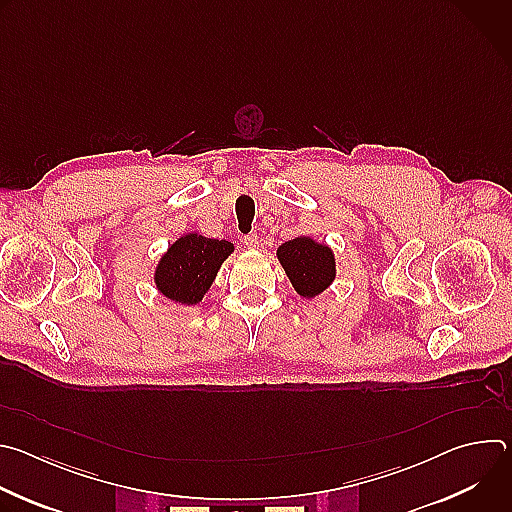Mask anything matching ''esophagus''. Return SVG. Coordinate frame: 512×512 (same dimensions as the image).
<instances>
[{
  "label": "esophagus",
  "mask_w": 512,
  "mask_h": 512,
  "mask_svg": "<svg viewBox=\"0 0 512 512\" xmlns=\"http://www.w3.org/2000/svg\"><path fill=\"white\" fill-rule=\"evenodd\" d=\"M243 243L247 245V249H257V247H259V237H257L255 233L245 235V237H243Z\"/></svg>",
  "instance_id": "34e87169"
}]
</instances>
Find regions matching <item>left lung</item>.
<instances>
[{"label":"left lung","mask_w":512,"mask_h":512,"mask_svg":"<svg viewBox=\"0 0 512 512\" xmlns=\"http://www.w3.org/2000/svg\"><path fill=\"white\" fill-rule=\"evenodd\" d=\"M277 259L302 298H316L336 277V259L328 245L296 237L277 249Z\"/></svg>","instance_id":"8db88e82"}]
</instances>
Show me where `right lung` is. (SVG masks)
<instances>
[{
  "mask_svg": "<svg viewBox=\"0 0 512 512\" xmlns=\"http://www.w3.org/2000/svg\"><path fill=\"white\" fill-rule=\"evenodd\" d=\"M235 251L233 243L188 233L168 247L158 261L154 281L160 294L176 304H200L218 269Z\"/></svg>",
  "mask_w": 512,
  "mask_h": 512,
  "instance_id": "right-lung-1",
  "label": "right lung"
}]
</instances>
